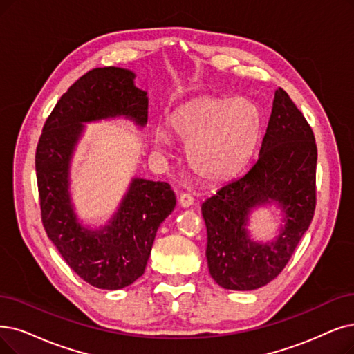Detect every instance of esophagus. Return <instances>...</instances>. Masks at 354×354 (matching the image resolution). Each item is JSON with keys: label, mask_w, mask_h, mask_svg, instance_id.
Segmentation results:
<instances>
[{"label": "esophagus", "mask_w": 354, "mask_h": 354, "mask_svg": "<svg viewBox=\"0 0 354 354\" xmlns=\"http://www.w3.org/2000/svg\"><path fill=\"white\" fill-rule=\"evenodd\" d=\"M178 205L181 207H190L193 205V197L189 193H181L178 197Z\"/></svg>", "instance_id": "esophagus-1"}]
</instances>
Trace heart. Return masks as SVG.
<instances>
[{
    "mask_svg": "<svg viewBox=\"0 0 354 354\" xmlns=\"http://www.w3.org/2000/svg\"><path fill=\"white\" fill-rule=\"evenodd\" d=\"M173 133L187 145V162L209 181L234 177L259 144L261 115L243 97H199L180 106L169 119ZM153 142L160 149L173 147V136L157 128Z\"/></svg>",
    "mask_w": 354,
    "mask_h": 354,
    "instance_id": "obj_1",
    "label": "heart"
}]
</instances>
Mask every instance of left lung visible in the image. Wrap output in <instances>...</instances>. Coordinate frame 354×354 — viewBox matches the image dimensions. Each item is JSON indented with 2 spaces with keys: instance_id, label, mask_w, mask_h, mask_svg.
I'll list each match as a JSON object with an SVG mask.
<instances>
[{
  "instance_id": "obj_1",
  "label": "left lung",
  "mask_w": 354,
  "mask_h": 354,
  "mask_svg": "<svg viewBox=\"0 0 354 354\" xmlns=\"http://www.w3.org/2000/svg\"><path fill=\"white\" fill-rule=\"evenodd\" d=\"M317 144L302 111L283 88L273 109L259 160L202 205L209 273L223 289H259L283 270L314 218ZM276 201L286 226L276 242H252L245 230L252 207Z\"/></svg>"
}]
</instances>
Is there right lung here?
Segmentation results:
<instances>
[{
  "label": "right lung",
  "mask_w": 354,
  "mask_h": 354,
  "mask_svg": "<svg viewBox=\"0 0 354 354\" xmlns=\"http://www.w3.org/2000/svg\"><path fill=\"white\" fill-rule=\"evenodd\" d=\"M129 69L106 66L78 78L53 107L36 149L41 223L66 264L87 283L116 290L144 274L161 222L176 207L165 181L133 178L128 193L100 230L82 226L71 205L69 162L86 122L124 116L148 122L147 93Z\"/></svg>",
  "instance_id": "1"
}]
</instances>
